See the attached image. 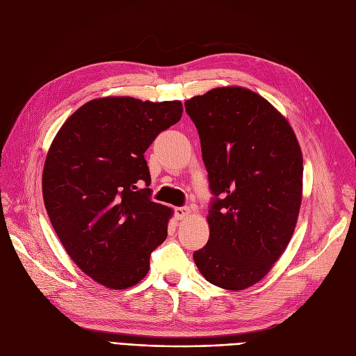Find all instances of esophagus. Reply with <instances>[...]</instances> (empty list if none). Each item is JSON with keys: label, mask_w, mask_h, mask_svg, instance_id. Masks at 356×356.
<instances>
[{"label": "esophagus", "mask_w": 356, "mask_h": 356, "mask_svg": "<svg viewBox=\"0 0 356 356\" xmlns=\"http://www.w3.org/2000/svg\"><path fill=\"white\" fill-rule=\"evenodd\" d=\"M175 215H177L178 220H186L188 215H190V208L188 207L175 208Z\"/></svg>", "instance_id": "esophagus-1"}]
</instances>
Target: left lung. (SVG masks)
I'll return each instance as SVG.
<instances>
[{"instance_id": "obj_1", "label": "left lung", "mask_w": 356, "mask_h": 356, "mask_svg": "<svg viewBox=\"0 0 356 356\" xmlns=\"http://www.w3.org/2000/svg\"><path fill=\"white\" fill-rule=\"evenodd\" d=\"M208 170L209 241L193 254L208 282L241 291L263 279L294 233L303 156L293 127L243 88H217L186 101Z\"/></svg>"}]
</instances>
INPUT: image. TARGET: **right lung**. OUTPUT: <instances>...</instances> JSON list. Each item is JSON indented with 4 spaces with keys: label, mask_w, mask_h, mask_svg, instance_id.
<instances>
[{
    "label": "right lung",
    "mask_w": 356,
    "mask_h": 356,
    "mask_svg": "<svg viewBox=\"0 0 356 356\" xmlns=\"http://www.w3.org/2000/svg\"><path fill=\"white\" fill-rule=\"evenodd\" d=\"M181 114L179 101L93 99L50 145L42 169L50 222L72 261L106 288L141 281L166 239L172 211L149 197L144 153Z\"/></svg>",
    "instance_id": "right-lung-1"
}]
</instances>
